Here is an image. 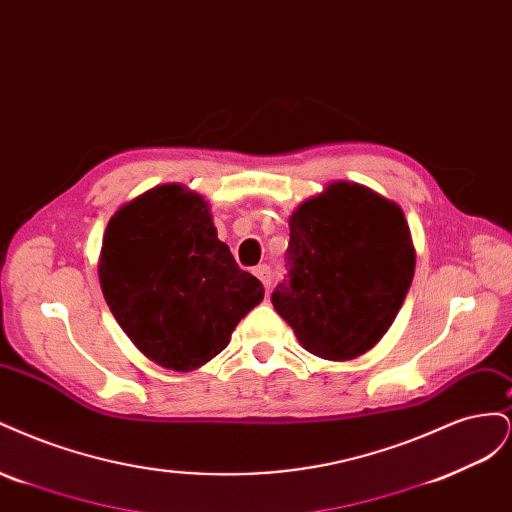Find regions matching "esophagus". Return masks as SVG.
I'll return each mask as SVG.
<instances>
[{
  "label": "esophagus",
  "mask_w": 512,
  "mask_h": 512,
  "mask_svg": "<svg viewBox=\"0 0 512 512\" xmlns=\"http://www.w3.org/2000/svg\"><path fill=\"white\" fill-rule=\"evenodd\" d=\"M254 275L258 277V280L262 282V286H265L267 290H271V284H273V275H271V267L269 265H260L254 269Z\"/></svg>",
  "instance_id": "34e87169"
}]
</instances>
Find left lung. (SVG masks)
Returning <instances> with one entry per match:
<instances>
[{"instance_id": "8db88e82", "label": "left lung", "mask_w": 512, "mask_h": 512, "mask_svg": "<svg viewBox=\"0 0 512 512\" xmlns=\"http://www.w3.org/2000/svg\"><path fill=\"white\" fill-rule=\"evenodd\" d=\"M288 280L271 294L299 344L352 361L391 329L410 290L416 250L401 207L367 185L333 181L292 211Z\"/></svg>"}]
</instances>
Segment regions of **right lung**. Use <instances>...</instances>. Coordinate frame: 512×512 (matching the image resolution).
<instances>
[{
	"label": "right lung",
	"instance_id": "1",
	"mask_svg": "<svg viewBox=\"0 0 512 512\" xmlns=\"http://www.w3.org/2000/svg\"><path fill=\"white\" fill-rule=\"evenodd\" d=\"M98 275L130 342L173 371H194L218 356L265 297L218 239L207 200L181 183L156 185L115 211Z\"/></svg>",
	"mask_w": 512,
	"mask_h": 512
}]
</instances>
